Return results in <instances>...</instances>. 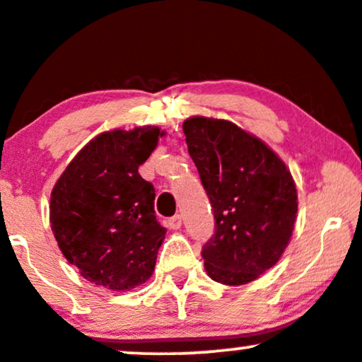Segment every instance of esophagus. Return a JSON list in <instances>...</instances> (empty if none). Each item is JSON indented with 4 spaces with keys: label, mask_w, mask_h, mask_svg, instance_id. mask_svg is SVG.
Segmentation results:
<instances>
[{
    "label": "esophagus",
    "mask_w": 362,
    "mask_h": 362,
    "mask_svg": "<svg viewBox=\"0 0 362 362\" xmlns=\"http://www.w3.org/2000/svg\"><path fill=\"white\" fill-rule=\"evenodd\" d=\"M168 226L171 230H180L181 228V216L180 215H174L173 218H169Z\"/></svg>",
    "instance_id": "34e87169"
}]
</instances>
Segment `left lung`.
I'll return each mask as SVG.
<instances>
[{
	"label": "left lung",
	"instance_id": "obj_1",
	"mask_svg": "<svg viewBox=\"0 0 362 362\" xmlns=\"http://www.w3.org/2000/svg\"><path fill=\"white\" fill-rule=\"evenodd\" d=\"M182 131L215 215L204 269L225 285L252 282L279 262L292 236V174L269 146L228 120L191 117Z\"/></svg>",
	"mask_w": 362,
	"mask_h": 362
}]
</instances>
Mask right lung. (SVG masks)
I'll return each instance as SVG.
<instances>
[{"instance_id": "1", "label": "right lung", "mask_w": 362, "mask_h": 362, "mask_svg": "<svg viewBox=\"0 0 362 362\" xmlns=\"http://www.w3.org/2000/svg\"><path fill=\"white\" fill-rule=\"evenodd\" d=\"M159 136L151 126L100 134L52 191L53 235L88 282L120 292L153 275L166 228L156 220L154 186L142 180L139 166Z\"/></svg>"}]
</instances>
